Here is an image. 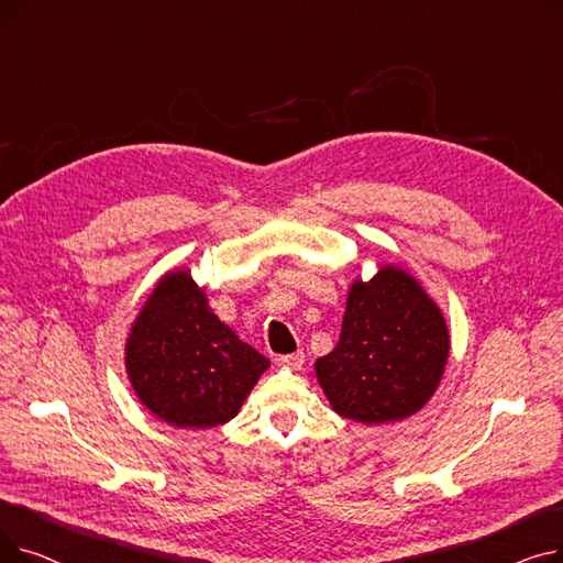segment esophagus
Returning a JSON list of instances; mask_svg holds the SVG:
<instances>
[{"mask_svg": "<svg viewBox=\"0 0 563 563\" xmlns=\"http://www.w3.org/2000/svg\"><path fill=\"white\" fill-rule=\"evenodd\" d=\"M276 363L287 369H301L306 363V356H303V351H294V353H287V356H278Z\"/></svg>", "mask_w": 563, "mask_h": 563, "instance_id": "obj_1", "label": "esophagus"}]
</instances>
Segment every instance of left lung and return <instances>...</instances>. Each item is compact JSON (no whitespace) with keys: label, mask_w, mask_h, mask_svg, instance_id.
I'll return each mask as SVG.
<instances>
[{"label":"left lung","mask_w":563,"mask_h":563,"mask_svg":"<svg viewBox=\"0 0 563 563\" xmlns=\"http://www.w3.org/2000/svg\"><path fill=\"white\" fill-rule=\"evenodd\" d=\"M450 356L438 303L401 266L383 264L349 287L335 349L314 363L317 380L342 418L401 422L433 397Z\"/></svg>","instance_id":"8db88e82"}]
</instances>
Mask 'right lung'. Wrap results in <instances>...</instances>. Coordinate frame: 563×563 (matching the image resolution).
<instances>
[{
    "label": "right lung",
    "instance_id": "1",
    "mask_svg": "<svg viewBox=\"0 0 563 563\" xmlns=\"http://www.w3.org/2000/svg\"><path fill=\"white\" fill-rule=\"evenodd\" d=\"M269 365L212 312L189 269L157 280L125 342L132 390L175 429L230 422Z\"/></svg>",
    "mask_w": 563,
    "mask_h": 563
}]
</instances>
